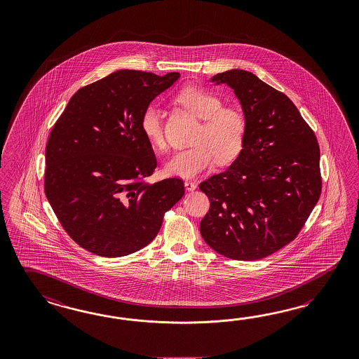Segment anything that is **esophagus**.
Segmentation results:
<instances>
[{
    "label": "esophagus",
    "instance_id": "esophagus-1",
    "mask_svg": "<svg viewBox=\"0 0 359 359\" xmlns=\"http://www.w3.org/2000/svg\"><path fill=\"white\" fill-rule=\"evenodd\" d=\"M184 187H186V190L193 191V190L196 189V184H195V182H191V181H184Z\"/></svg>",
    "mask_w": 359,
    "mask_h": 359
}]
</instances>
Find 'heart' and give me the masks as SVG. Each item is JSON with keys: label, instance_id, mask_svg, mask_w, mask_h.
Returning a JSON list of instances; mask_svg holds the SVG:
<instances>
[{"label": "heart", "instance_id": "b5f03b06", "mask_svg": "<svg viewBox=\"0 0 359 359\" xmlns=\"http://www.w3.org/2000/svg\"><path fill=\"white\" fill-rule=\"evenodd\" d=\"M187 111L203 122L195 133V147L172 156L164 165L165 175L193 178L217 163L226 165L240 156L246 136V119L236 106H223V100L207 89L189 86L177 95ZM140 130L156 148L165 145L164 116L151 103L140 115Z\"/></svg>", "mask_w": 359, "mask_h": 359}]
</instances>
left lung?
Wrapping results in <instances>:
<instances>
[{"mask_svg": "<svg viewBox=\"0 0 359 359\" xmlns=\"http://www.w3.org/2000/svg\"><path fill=\"white\" fill-rule=\"evenodd\" d=\"M211 81L233 89L246 136L233 164L199 184L210 199L201 235L226 258L261 259L291 243L318 203V139L286 94L256 74L232 69Z\"/></svg>", "mask_w": 359, "mask_h": 359, "instance_id": "obj_1", "label": "left lung"}]
</instances>
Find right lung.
Masks as SVG:
<instances>
[{
  "label": "right lung",
  "mask_w": 359,
  "mask_h": 359,
  "mask_svg": "<svg viewBox=\"0 0 359 359\" xmlns=\"http://www.w3.org/2000/svg\"><path fill=\"white\" fill-rule=\"evenodd\" d=\"M178 79L116 71L74 93L52 128L46 196L65 232L97 256L148 245L184 196L181 178L145 182L157 160L140 130L142 111Z\"/></svg>",
  "instance_id": "obj_1"
}]
</instances>
